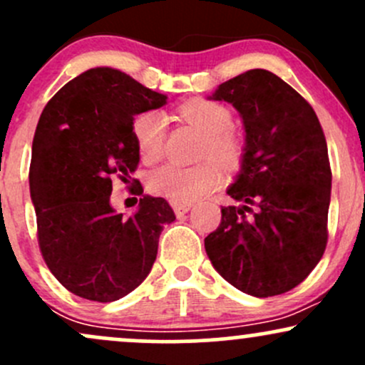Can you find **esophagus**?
Wrapping results in <instances>:
<instances>
[{"label": "esophagus", "mask_w": 365, "mask_h": 365, "mask_svg": "<svg viewBox=\"0 0 365 365\" xmlns=\"http://www.w3.org/2000/svg\"><path fill=\"white\" fill-rule=\"evenodd\" d=\"M190 209H192V204H173V211L178 217L185 216Z\"/></svg>", "instance_id": "34e87169"}]
</instances>
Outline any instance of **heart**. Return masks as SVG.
Wrapping results in <instances>:
<instances>
[{
  "mask_svg": "<svg viewBox=\"0 0 365 365\" xmlns=\"http://www.w3.org/2000/svg\"><path fill=\"white\" fill-rule=\"evenodd\" d=\"M180 116L206 135L202 158L215 156L230 171L240 168L244 161V142L228 130L232 125V113L228 108L207 99H192L180 108ZM132 132L140 156L148 165L163 158L166 116L161 111H144L137 115ZM217 162L207 159L192 168L163 166L154 171L149 180L150 192L173 204H188L202 199L223 182V168L219 165L220 162Z\"/></svg>",
  "mask_w": 365,
  "mask_h": 365,
  "instance_id": "obj_1",
  "label": "heart"
}]
</instances>
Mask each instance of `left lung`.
I'll list each match as a JSON object with an SVG mask.
<instances>
[{
  "label": "left lung",
  "instance_id": "obj_1",
  "mask_svg": "<svg viewBox=\"0 0 365 365\" xmlns=\"http://www.w3.org/2000/svg\"><path fill=\"white\" fill-rule=\"evenodd\" d=\"M232 104L245 130L244 161L204 238L215 269L247 295L273 297L302 283L328 242L331 168L316 113L278 75L255 68L209 96Z\"/></svg>",
  "mask_w": 365,
  "mask_h": 365
}]
</instances>
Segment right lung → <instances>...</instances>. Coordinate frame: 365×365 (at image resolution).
Here are the masks:
<instances>
[{
	"mask_svg": "<svg viewBox=\"0 0 365 365\" xmlns=\"http://www.w3.org/2000/svg\"><path fill=\"white\" fill-rule=\"evenodd\" d=\"M166 99L98 66L65 83L41 113L29 173L37 238L54 278L82 299L115 302L135 290L156 261L163 226L175 221L163 197L142 195L132 216L110 200L113 175L127 180L139 165L133 120Z\"/></svg>",
	"mask_w": 365,
	"mask_h": 365,
	"instance_id": "add662e5",
	"label": "right lung"
}]
</instances>
